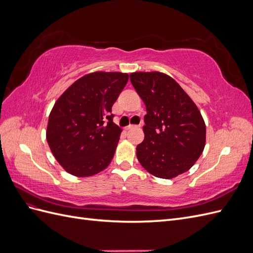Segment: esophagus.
I'll list each match as a JSON object with an SVG mask.
<instances>
[{"instance_id":"34e87169","label":"esophagus","mask_w":253,"mask_h":253,"mask_svg":"<svg viewBox=\"0 0 253 253\" xmlns=\"http://www.w3.org/2000/svg\"><path fill=\"white\" fill-rule=\"evenodd\" d=\"M135 126H133V125H128L127 126H126L125 127V129H126V131H128V129H131V128H133Z\"/></svg>"}]
</instances>
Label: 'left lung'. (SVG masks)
<instances>
[{
    "mask_svg": "<svg viewBox=\"0 0 253 253\" xmlns=\"http://www.w3.org/2000/svg\"><path fill=\"white\" fill-rule=\"evenodd\" d=\"M147 109L144 139L137 145L140 165L152 175L172 179L189 171L206 144V125L196 104L169 75H129Z\"/></svg>",
    "mask_w": 253,
    "mask_h": 253,
    "instance_id": "8db88e82",
    "label": "left lung"
}]
</instances>
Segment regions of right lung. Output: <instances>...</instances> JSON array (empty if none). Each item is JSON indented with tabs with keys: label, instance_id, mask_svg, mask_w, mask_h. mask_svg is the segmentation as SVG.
I'll use <instances>...</instances> for the list:
<instances>
[{
	"label": "right lung",
	"instance_id": "right-lung-1",
	"mask_svg": "<svg viewBox=\"0 0 253 253\" xmlns=\"http://www.w3.org/2000/svg\"><path fill=\"white\" fill-rule=\"evenodd\" d=\"M127 80L126 73H90L58 98L48 117L46 140L67 173L88 177L111 164L122 132L113 122L112 106Z\"/></svg>",
	"mask_w": 253,
	"mask_h": 253
}]
</instances>
